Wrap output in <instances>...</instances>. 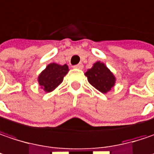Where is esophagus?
Instances as JSON below:
<instances>
[{
  "label": "esophagus",
  "instance_id": "obj_1",
  "mask_svg": "<svg viewBox=\"0 0 154 154\" xmlns=\"http://www.w3.org/2000/svg\"><path fill=\"white\" fill-rule=\"evenodd\" d=\"M74 68L82 69L84 68V65H83V63H78V64H77V65H75V66H74Z\"/></svg>",
  "mask_w": 154,
  "mask_h": 154
}]
</instances>
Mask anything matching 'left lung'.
<instances>
[{
    "instance_id": "1",
    "label": "left lung",
    "mask_w": 154,
    "mask_h": 154,
    "mask_svg": "<svg viewBox=\"0 0 154 154\" xmlns=\"http://www.w3.org/2000/svg\"><path fill=\"white\" fill-rule=\"evenodd\" d=\"M88 82L102 93L112 91L116 84V77L103 62L97 61L85 73Z\"/></svg>"
}]
</instances>
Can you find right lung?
Wrapping results in <instances>:
<instances>
[{
	"label": "right lung",
	"mask_w": 154,
	"mask_h": 154,
	"mask_svg": "<svg viewBox=\"0 0 154 154\" xmlns=\"http://www.w3.org/2000/svg\"><path fill=\"white\" fill-rule=\"evenodd\" d=\"M69 72L67 64L61 65L51 63L46 66L37 77L38 84L45 92L53 91L63 82L64 76Z\"/></svg>",
	"instance_id": "add662e5"
}]
</instances>
